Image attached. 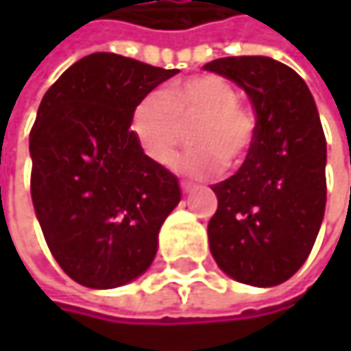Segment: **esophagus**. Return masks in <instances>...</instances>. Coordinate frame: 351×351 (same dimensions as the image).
Wrapping results in <instances>:
<instances>
[{"mask_svg":"<svg viewBox=\"0 0 351 351\" xmlns=\"http://www.w3.org/2000/svg\"><path fill=\"white\" fill-rule=\"evenodd\" d=\"M180 189H182V193H193V191H195V184H193V182L182 180V182H180Z\"/></svg>","mask_w":351,"mask_h":351,"instance_id":"34e87169","label":"esophagus"}]
</instances>
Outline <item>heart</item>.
I'll list each match as a JSON object with an SVG mask.
<instances>
[{
  "mask_svg": "<svg viewBox=\"0 0 351 351\" xmlns=\"http://www.w3.org/2000/svg\"><path fill=\"white\" fill-rule=\"evenodd\" d=\"M193 125L195 148L175 160V169L191 176H209L221 160L240 165L247 156L256 121L238 104V93L219 75H195L173 83L165 93L142 97L130 119V130L142 152L156 165H171L182 142V128Z\"/></svg>",
  "mask_w": 351,
  "mask_h": 351,
  "instance_id": "obj_1",
  "label": "heart"
}]
</instances>
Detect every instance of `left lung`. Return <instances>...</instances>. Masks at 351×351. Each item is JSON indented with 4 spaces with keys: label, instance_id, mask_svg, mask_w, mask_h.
Returning <instances> with one entry per match:
<instances>
[{
    "label": "left lung",
    "instance_id": "1",
    "mask_svg": "<svg viewBox=\"0 0 351 351\" xmlns=\"http://www.w3.org/2000/svg\"><path fill=\"white\" fill-rule=\"evenodd\" d=\"M203 69L242 87L256 111L244 165L211 184V254L234 280L276 287L305 264L325 213L327 144L315 99L291 66L268 56H228Z\"/></svg>",
    "mask_w": 351,
    "mask_h": 351
}]
</instances>
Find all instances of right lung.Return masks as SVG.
<instances>
[{"label": "right lung", "mask_w": 351, "mask_h": 351, "mask_svg": "<svg viewBox=\"0 0 351 351\" xmlns=\"http://www.w3.org/2000/svg\"><path fill=\"white\" fill-rule=\"evenodd\" d=\"M176 69L113 52L69 66L44 93L32 132V203L58 266L89 289L142 276L180 201L178 178L132 136L136 104Z\"/></svg>", "instance_id": "1"}]
</instances>
